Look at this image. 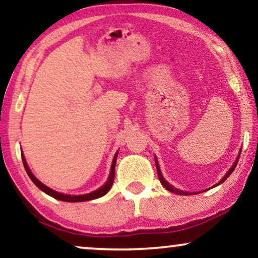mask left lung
I'll return each mask as SVG.
<instances>
[{
  "label": "left lung",
  "mask_w": 258,
  "mask_h": 258,
  "mask_svg": "<svg viewBox=\"0 0 258 258\" xmlns=\"http://www.w3.org/2000/svg\"><path fill=\"white\" fill-rule=\"evenodd\" d=\"M238 158H239V157H237V160H236V162H235V163H234V165H232V167L230 168V170H229V171L227 172V175H225V176H224V177H223V178H222V179H221V181H220V182H218L216 185H218V184H221V183H222V182H224V181H225V179H227V178L229 177V176H230V175H231V172H232V171H234V169L236 168V165H237ZM155 163H156V169H157V174H158V178H160V182L162 183V185H163L165 189H167V190H169V191H170V192H175V194H178V195H190V194H191V192H186V191H182V190H178V189H176V188H174V186H172V185H170V184H169V183H168L167 181H165V179L163 178V176H162V174H161V170H160V167H158V162H157V158H156V157H155ZM216 185H215V186H216Z\"/></svg>",
  "instance_id": "obj_1"
}]
</instances>
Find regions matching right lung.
<instances>
[{
    "instance_id": "right-lung-1",
    "label": "right lung",
    "mask_w": 258,
    "mask_h": 258,
    "mask_svg": "<svg viewBox=\"0 0 258 258\" xmlns=\"http://www.w3.org/2000/svg\"><path fill=\"white\" fill-rule=\"evenodd\" d=\"M117 154L118 153L115 154L114 160H112L111 170H110V175H109L108 181L105 182L104 184L101 186V188H98L97 190H95V191L90 192V194H86V195H79V196L64 195V194L57 192V191H55V190H52L50 188H48V186H45L43 183H41L36 177H35L33 174H31V171L29 170V168H28V165H27V162H26V160H24L23 154H22V161H23L24 169H26L27 174L30 177L31 181H33L35 184H36L38 188L42 190V191H44L45 194H47V195L54 197V199H56V200L64 201V202H83V201H90V200H95V199H98V197L104 196L105 194H107L109 190H110L112 183H114V178H115V164H116V158H117Z\"/></svg>"
}]
</instances>
